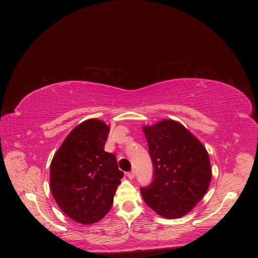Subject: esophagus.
<instances>
[{"instance_id": "34e87169", "label": "esophagus", "mask_w": 258, "mask_h": 258, "mask_svg": "<svg viewBox=\"0 0 258 258\" xmlns=\"http://www.w3.org/2000/svg\"><path fill=\"white\" fill-rule=\"evenodd\" d=\"M127 176H128V178H130V179L135 178V176H136V172H135L134 170H132V171H130V172H128V173H127Z\"/></svg>"}]
</instances>
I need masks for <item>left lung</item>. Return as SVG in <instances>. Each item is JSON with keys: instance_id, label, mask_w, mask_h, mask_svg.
<instances>
[{"instance_id": "8db88e82", "label": "left lung", "mask_w": 258, "mask_h": 258, "mask_svg": "<svg viewBox=\"0 0 258 258\" xmlns=\"http://www.w3.org/2000/svg\"><path fill=\"white\" fill-rule=\"evenodd\" d=\"M154 179L142 187L146 205L165 218L189 213L204 198L212 178L206 147L182 123L163 119L144 126Z\"/></svg>"}]
</instances>
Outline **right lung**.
Returning <instances> with one entry per match:
<instances>
[{
  "label": "right lung",
  "mask_w": 258,
  "mask_h": 258,
  "mask_svg": "<svg viewBox=\"0 0 258 258\" xmlns=\"http://www.w3.org/2000/svg\"><path fill=\"white\" fill-rule=\"evenodd\" d=\"M110 132L96 118L85 120L64 139L50 163V190L57 205L73 221L97 223L112 208L123 172L115 155L104 151Z\"/></svg>",
  "instance_id": "1"
}]
</instances>
